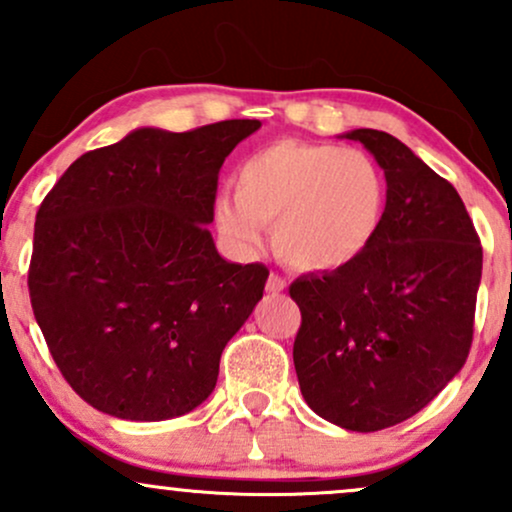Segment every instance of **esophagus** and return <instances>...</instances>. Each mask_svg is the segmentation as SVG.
I'll return each instance as SVG.
<instances>
[{
  "instance_id": "1",
  "label": "esophagus",
  "mask_w": 512,
  "mask_h": 512,
  "mask_svg": "<svg viewBox=\"0 0 512 512\" xmlns=\"http://www.w3.org/2000/svg\"><path fill=\"white\" fill-rule=\"evenodd\" d=\"M286 289V279L284 276H279V274H269V279H267V291L269 293H281Z\"/></svg>"
}]
</instances>
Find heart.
Listing matches in <instances>:
<instances>
[{
	"label": "heart",
	"mask_w": 512,
	"mask_h": 512,
	"mask_svg": "<svg viewBox=\"0 0 512 512\" xmlns=\"http://www.w3.org/2000/svg\"><path fill=\"white\" fill-rule=\"evenodd\" d=\"M236 197L216 199L219 231L255 250L274 228L279 260L301 272H337L370 248L387 207L383 170L358 149L276 139L240 163Z\"/></svg>",
	"instance_id": "heart-1"
}]
</instances>
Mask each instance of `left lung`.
<instances>
[{
  "label": "left lung",
  "instance_id": "left-lung-1",
  "mask_svg": "<svg viewBox=\"0 0 512 512\" xmlns=\"http://www.w3.org/2000/svg\"><path fill=\"white\" fill-rule=\"evenodd\" d=\"M346 137L385 170L383 226L354 264L291 284L293 366L317 416L370 433L424 409L467 361L481 240L455 187L409 146L378 129Z\"/></svg>",
  "mask_w": 512,
  "mask_h": 512
}]
</instances>
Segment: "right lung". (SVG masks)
<instances>
[{
    "mask_svg": "<svg viewBox=\"0 0 512 512\" xmlns=\"http://www.w3.org/2000/svg\"><path fill=\"white\" fill-rule=\"evenodd\" d=\"M257 120L137 129L64 170L35 216L28 293L62 378L93 409L163 421L211 395L269 269L216 252L219 170Z\"/></svg>",
    "mask_w": 512,
    "mask_h": 512,
    "instance_id": "1",
    "label": "right lung"
}]
</instances>
